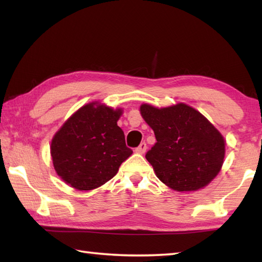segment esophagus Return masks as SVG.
<instances>
[{
  "mask_svg": "<svg viewBox=\"0 0 262 262\" xmlns=\"http://www.w3.org/2000/svg\"><path fill=\"white\" fill-rule=\"evenodd\" d=\"M146 147H147L146 146V143L143 142V143L140 144V146L135 148V152L138 153V154H144V153H145V151H146Z\"/></svg>",
  "mask_w": 262,
  "mask_h": 262,
  "instance_id": "obj_1",
  "label": "esophagus"
}]
</instances>
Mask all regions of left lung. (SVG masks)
Instances as JSON below:
<instances>
[{
  "instance_id": "obj_1",
  "label": "left lung",
  "mask_w": 262,
  "mask_h": 262,
  "mask_svg": "<svg viewBox=\"0 0 262 262\" xmlns=\"http://www.w3.org/2000/svg\"><path fill=\"white\" fill-rule=\"evenodd\" d=\"M140 111L157 138L145 158L164 185L196 191L220 173L225 140L199 111L182 102L165 108L143 103Z\"/></svg>"
}]
</instances>
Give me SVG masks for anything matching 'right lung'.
Segmentation results:
<instances>
[{
  "instance_id": "1",
  "label": "right lung",
  "mask_w": 262,
  "mask_h": 262,
  "mask_svg": "<svg viewBox=\"0 0 262 262\" xmlns=\"http://www.w3.org/2000/svg\"><path fill=\"white\" fill-rule=\"evenodd\" d=\"M122 109L101 102L86 103L54 135L51 155L54 169L77 190H92L114 178L133 151L117 121Z\"/></svg>"
}]
</instances>
